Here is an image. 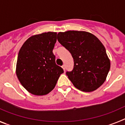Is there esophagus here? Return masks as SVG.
Returning a JSON list of instances; mask_svg holds the SVG:
<instances>
[{
    "label": "esophagus",
    "instance_id": "esophagus-1",
    "mask_svg": "<svg viewBox=\"0 0 125 125\" xmlns=\"http://www.w3.org/2000/svg\"><path fill=\"white\" fill-rule=\"evenodd\" d=\"M62 69H63L64 71H65V69H66V67H65V65H62Z\"/></svg>",
    "mask_w": 125,
    "mask_h": 125
}]
</instances>
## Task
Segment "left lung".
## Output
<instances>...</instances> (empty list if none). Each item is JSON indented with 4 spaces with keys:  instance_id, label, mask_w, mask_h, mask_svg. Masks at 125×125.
Here are the masks:
<instances>
[{
    "instance_id": "8db88e82",
    "label": "left lung",
    "mask_w": 125,
    "mask_h": 125,
    "mask_svg": "<svg viewBox=\"0 0 125 125\" xmlns=\"http://www.w3.org/2000/svg\"><path fill=\"white\" fill-rule=\"evenodd\" d=\"M57 41L73 57V69L66 74L74 86L84 92L100 88L110 69V61L101 42L91 33L78 31L59 32Z\"/></svg>"
}]
</instances>
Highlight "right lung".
<instances>
[{
    "label": "right lung",
    "instance_id": "add662e5",
    "mask_svg": "<svg viewBox=\"0 0 125 125\" xmlns=\"http://www.w3.org/2000/svg\"><path fill=\"white\" fill-rule=\"evenodd\" d=\"M56 37L54 32L34 35L26 40L19 52L16 74L24 88L34 95L50 93L64 73L56 64L52 52Z\"/></svg>",
    "mask_w": 125,
    "mask_h": 125
}]
</instances>
